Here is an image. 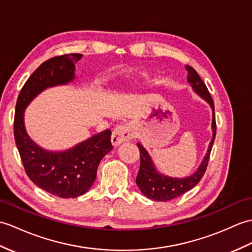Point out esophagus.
<instances>
[{"label":"esophagus","instance_id":"34e87169","mask_svg":"<svg viewBox=\"0 0 252 252\" xmlns=\"http://www.w3.org/2000/svg\"><path fill=\"white\" fill-rule=\"evenodd\" d=\"M135 136V132H134V128L128 126H117L112 135V143L114 146H118L122 143L127 142V140H131Z\"/></svg>","mask_w":252,"mask_h":252}]
</instances>
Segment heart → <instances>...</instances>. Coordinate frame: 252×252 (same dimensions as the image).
I'll return each mask as SVG.
<instances>
[{
	"mask_svg": "<svg viewBox=\"0 0 252 252\" xmlns=\"http://www.w3.org/2000/svg\"><path fill=\"white\" fill-rule=\"evenodd\" d=\"M140 75H143V76H145V75H146V73H145V72H142V73H140Z\"/></svg>",
	"mask_w": 252,
	"mask_h": 252,
	"instance_id": "b5f03b06",
	"label": "heart"
}]
</instances>
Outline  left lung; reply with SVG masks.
<instances>
[{
    "mask_svg": "<svg viewBox=\"0 0 252 252\" xmlns=\"http://www.w3.org/2000/svg\"><path fill=\"white\" fill-rule=\"evenodd\" d=\"M186 68L187 71H188V83L191 85L192 89L201 97L205 99L213 109V138L209 143L207 154L204 157V159L201 163V165L198 166L197 171L186 178H174L160 174L156 169L154 162L151 160L150 156L148 155L147 150L143 147L142 144L137 143V147L139 149L140 155V166L136 177V184L139 190L142 191L146 196L154 201L166 202L169 200H173V198H176L181 194H184L185 192L194 188V187L200 183V180L206 172L210 153H212V148L215 142L217 126H216L215 105L212 95H210L206 85L203 83V80L201 79L200 76H198L195 69L191 67L190 65H187Z\"/></svg>",
    "mask_w": 252,
    "mask_h": 252,
    "instance_id": "8db88e82",
    "label": "left lung"
}]
</instances>
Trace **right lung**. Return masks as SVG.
Segmentation results:
<instances>
[{"mask_svg":"<svg viewBox=\"0 0 252 252\" xmlns=\"http://www.w3.org/2000/svg\"><path fill=\"white\" fill-rule=\"evenodd\" d=\"M83 55L54 57L40 64L19 93L14 121L15 142L26 173L38 188L69 198L85 194L96 178L99 162L113 149L112 131L105 130L65 151H48L29 137L23 115L32 99L49 87L66 85L75 78V63Z\"/></svg>","mask_w":252,"mask_h":252,"instance_id":"obj_1","label":"right lung"}]
</instances>
